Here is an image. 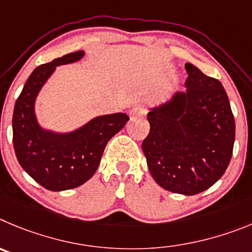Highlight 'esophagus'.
I'll list each match as a JSON object with an SVG mask.
<instances>
[{"mask_svg": "<svg viewBox=\"0 0 252 252\" xmlns=\"http://www.w3.org/2000/svg\"><path fill=\"white\" fill-rule=\"evenodd\" d=\"M147 113V109L146 106L143 105H135L133 109L129 112V115H130L131 119H134V118L137 117H142V115H144Z\"/></svg>", "mask_w": 252, "mask_h": 252, "instance_id": "obj_1", "label": "esophagus"}]
</instances>
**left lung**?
<instances>
[{
  "mask_svg": "<svg viewBox=\"0 0 252 252\" xmlns=\"http://www.w3.org/2000/svg\"><path fill=\"white\" fill-rule=\"evenodd\" d=\"M185 67L187 90L148 113L151 130L142 149L160 187L192 196L225 173L232 157L235 119L222 84L189 63Z\"/></svg>",
  "mask_w": 252,
  "mask_h": 252,
  "instance_id": "left-lung-1",
  "label": "left lung"
}]
</instances>
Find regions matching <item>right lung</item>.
<instances>
[{"label":"right lung","mask_w":252,"mask_h":252,"mask_svg":"<svg viewBox=\"0 0 252 252\" xmlns=\"http://www.w3.org/2000/svg\"><path fill=\"white\" fill-rule=\"evenodd\" d=\"M84 51L67 54L32 71L17 98L12 117V140L22 168L50 191H65L81 186L95 173L104 148L129 117L124 113L103 115L79 128L58 134L44 130L35 117V99L56 66L80 60Z\"/></svg>","instance_id":"1"}]
</instances>
